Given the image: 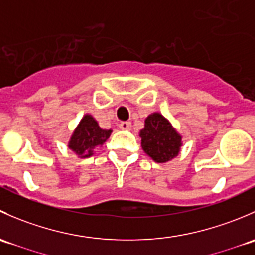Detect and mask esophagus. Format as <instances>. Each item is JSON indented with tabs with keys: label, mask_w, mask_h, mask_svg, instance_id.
I'll return each mask as SVG.
<instances>
[{
	"label": "esophagus",
	"mask_w": 255,
	"mask_h": 255,
	"mask_svg": "<svg viewBox=\"0 0 255 255\" xmlns=\"http://www.w3.org/2000/svg\"><path fill=\"white\" fill-rule=\"evenodd\" d=\"M120 128L123 130H129L132 128V123L130 122H121L120 123Z\"/></svg>",
	"instance_id": "1"
}]
</instances>
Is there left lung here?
Here are the masks:
<instances>
[{
    "label": "left lung",
    "instance_id": "8db88e82",
    "mask_svg": "<svg viewBox=\"0 0 255 255\" xmlns=\"http://www.w3.org/2000/svg\"><path fill=\"white\" fill-rule=\"evenodd\" d=\"M139 135L144 153L156 163H166L179 155L182 145L181 134L161 113H150L145 118Z\"/></svg>",
    "mask_w": 255,
    "mask_h": 255
}]
</instances>
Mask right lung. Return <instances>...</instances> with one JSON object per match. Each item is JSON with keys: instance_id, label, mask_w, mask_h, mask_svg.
<instances>
[{"instance_id": "1", "label": "right lung", "mask_w": 255, "mask_h": 255, "mask_svg": "<svg viewBox=\"0 0 255 255\" xmlns=\"http://www.w3.org/2000/svg\"><path fill=\"white\" fill-rule=\"evenodd\" d=\"M111 133L112 129H102L97 121L86 113L74 129L68 146L79 158H89L94 155L95 149L104 145Z\"/></svg>"}]
</instances>
